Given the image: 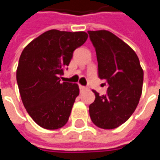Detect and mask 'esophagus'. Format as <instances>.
<instances>
[{
	"mask_svg": "<svg viewBox=\"0 0 160 160\" xmlns=\"http://www.w3.org/2000/svg\"><path fill=\"white\" fill-rule=\"evenodd\" d=\"M80 90H85V89H86V87H84V86H80Z\"/></svg>",
	"mask_w": 160,
	"mask_h": 160,
	"instance_id": "esophagus-1",
	"label": "esophagus"
}]
</instances>
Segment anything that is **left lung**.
<instances>
[{"label":"left lung","instance_id":"obj_1","mask_svg":"<svg viewBox=\"0 0 160 160\" xmlns=\"http://www.w3.org/2000/svg\"><path fill=\"white\" fill-rule=\"evenodd\" d=\"M95 47L98 77L108 83L107 94L95 93L89 105L97 127L113 129L124 123L137 107L142 92L143 69L134 49L106 30L88 31Z\"/></svg>","mask_w":160,"mask_h":160}]
</instances>
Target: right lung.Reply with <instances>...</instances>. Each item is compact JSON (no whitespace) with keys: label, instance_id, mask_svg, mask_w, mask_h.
Returning a JSON list of instances; mask_svg holds the SVG:
<instances>
[{"label":"right lung","instance_id":"obj_1","mask_svg":"<svg viewBox=\"0 0 160 160\" xmlns=\"http://www.w3.org/2000/svg\"><path fill=\"white\" fill-rule=\"evenodd\" d=\"M87 38L85 32L49 30L23 49L17 83L26 111L40 127L57 129L68 121L80 89L78 84L60 82L59 76Z\"/></svg>","mask_w":160,"mask_h":160}]
</instances>
